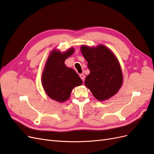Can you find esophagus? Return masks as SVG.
I'll use <instances>...</instances> for the list:
<instances>
[{
  "label": "esophagus",
  "instance_id": "esophagus-1",
  "mask_svg": "<svg viewBox=\"0 0 154 154\" xmlns=\"http://www.w3.org/2000/svg\"><path fill=\"white\" fill-rule=\"evenodd\" d=\"M80 78L82 79V80L83 81L84 80V79H85V75H84V74H80Z\"/></svg>",
  "mask_w": 154,
  "mask_h": 154
}]
</instances>
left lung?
<instances>
[{"label": "left lung", "instance_id": "8db88e82", "mask_svg": "<svg viewBox=\"0 0 154 154\" xmlns=\"http://www.w3.org/2000/svg\"><path fill=\"white\" fill-rule=\"evenodd\" d=\"M81 51L90 70L85 80V86L99 101L109 99L118 92L123 83L122 71L117 58L103 45L91 48L82 45Z\"/></svg>", "mask_w": 154, "mask_h": 154}]
</instances>
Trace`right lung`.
I'll list each match as a JSON object with an SVG mask.
<instances>
[{
    "label": "right lung",
    "instance_id": "add662e5",
    "mask_svg": "<svg viewBox=\"0 0 154 154\" xmlns=\"http://www.w3.org/2000/svg\"><path fill=\"white\" fill-rule=\"evenodd\" d=\"M74 51L73 48L62 53L58 51H53L46 62L42 76V82L44 90L51 99L58 102H63L69 98L72 88L82 84V80L78 74L64 63L65 60Z\"/></svg>",
    "mask_w": 154,
    "mask_h": 154
}]
</instances>
